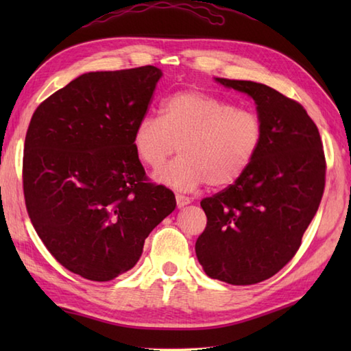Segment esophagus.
Returning <instances> with one entry per match:
<instances>
[{"label": "esophagus", "instance_id": "34e87169", "mask_svg": "<svg viewBox=\"0 0 351 351\" xmlns=\"http://www.w3.org/2000/svg\"><path fill=\"white\" fill-rule=\"evenodd\" d=\"M191 202V199L184 196V195H176V205L178 208H184L185 205H189Z\"/></svg>", "mask_w": 351, "mask_h": 351}]
</instances>
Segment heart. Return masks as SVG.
<instances>
[{"mask_svg": "<svg viewBox=\"0 0 351 351\" xmlns=\"http://www.w3.org/2000/svg\"><path fill=\"white\" fill-rule=\"evenodd\" d=\"M264 126L252 110L217 96L185 90L164 99L160 116H143L132 146L147 167H161L180 145L181 155L154 175L171 189L226 187L247 171L263 145Z\"/></svg>", "mask_w": 351, "mask_h": 351, "instance_id": "1", "label": "heart"}]
</instances>
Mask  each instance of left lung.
<instances>
[{
	"instance_id": "8db88e82",
	"label": "left lung",
	"mask_w": 351,
	"mask_h": 351,
	"mask_svg": "<svg viewBox=\"0 0 351 351\" xmlns=\"http://www.w3.org/2000/svg\"><path fill=\"white\" fill-rule=\"evenodd\" d=\"M215 81L255 101L264 138L240 180L200 202L206 228L196 256L210 278L253 285L274 276L300 247L324 191L323 143L299 102L253 81Z\"/></svg>"
}]
</instances>
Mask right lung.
<instances>
[{"label": "right lung", "mask_w": 351, "mask_h": 351, "mask_svg": "<svg viewBox=\"0 0 351 351\" xmlns=\"http://www.w3.org/2000/svg\"><path fill=\"white\" fill-rule=\"evenodd\" d=\"M162 72H88L52 93L29 122L22 162L25 206L45 247L81 278L131 270L175 195L147 181L132 146Z\"/></svg>", "instance_id": "1"}]
</instances>
